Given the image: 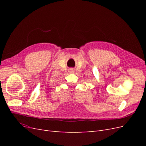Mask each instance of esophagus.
Returning <instances> with one entry per match:
<instances>
[{
	"mask_svg": "<svg viewBox=\"0 0 146 146\" xmlns=\"http://www.w3.org/2000/svg\"><path fill=\"white\" fill-rule=\"evenodd\" d=\"M74 69H69V73H70V74H72V73H74Z\"/></svg>",
	"mask_w": 146,
	"mask_h": 146,
	"instance_id": "esophagus-1",
	"label": "esophagus"
}]
</instances>
